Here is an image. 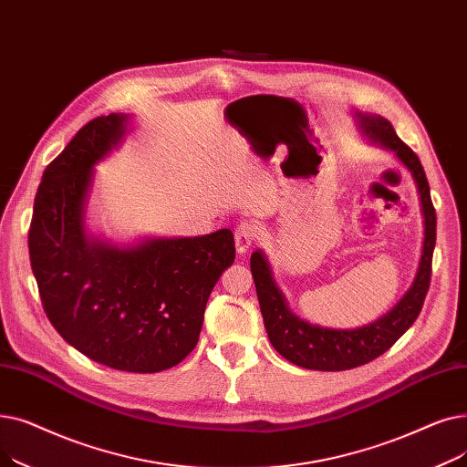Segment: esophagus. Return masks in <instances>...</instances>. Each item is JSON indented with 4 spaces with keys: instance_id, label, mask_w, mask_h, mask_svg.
<instances>
[{
    "instance_id": "34e87169",
    "label": "esophagus",
    "mask_w": 467,
    "mask_h": 467,
    "mask_svg": "<svg viewBox=\"0 0 467 467\" xmlns=\"http://www.w3.org/2000/svg\"><path fill=\"white\" fill-rule=\"evenodd\" d=\"M258 237V230L256 226H253L251 222H241V224L235 228V249L237 253H247L253 243L256 241Z\"/></svg>"
}]
</instances>
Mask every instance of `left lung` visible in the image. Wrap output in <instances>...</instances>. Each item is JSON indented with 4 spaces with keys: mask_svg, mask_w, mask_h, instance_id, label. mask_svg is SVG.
<instances>
[{
    "mask_svg": "<svg viewBox=\"0 0 467 467\" xmlns=\"http://www.w3.org/2000/svg\"><path fill=\"white\" fill-rule=\"evenodd\" d=\"M358 119L361 130L372 142H379L380 146L395 151L397 158L412 172L420 193L421 214H424V247H421L416 277L407 295L380 319L348 330L323 328L291 314L285 296L274 281L270 264L264 253H253L251 272L270 342L286 361L309 370H349L380 358L405 335L420 316L431 279L437 216L424 167H421L418 155L397 137L393 125L386 118L358 114Z\"/></svg>",
    "mask_w": 467,
    "mask_h": 467,
    "instance_id": "left-lung-1",
    "label": "left lung"
}]
</instances>
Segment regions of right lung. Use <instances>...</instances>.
I'll return each mask as SVG.
<instances>
[{
	"label": "right lung",
	"instance_id": "add662e5",
	"mask_svg": "<svg viewBox=\"0 0 467 467\" xmlns=\"http://www.w3.org/2000/svg\"><path fill=\"white\" fill-rule=\"evenodd\" d=\"M127 121L125 114L88 121L47 165L28 251L58 335L100 365L144 374L179 365L197 346L207 300L234 264L235 243L230 230L125 249L87 237L83 209L93 167L121 142Z\"/></svg>",
	"mask_w": 467,
	"mask_h": 467
}]
</instances>
